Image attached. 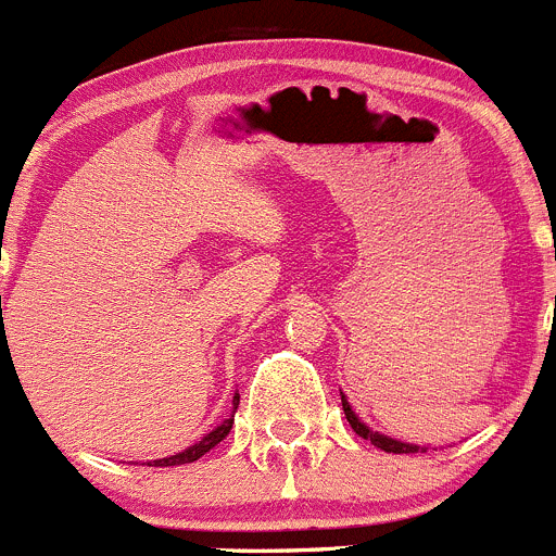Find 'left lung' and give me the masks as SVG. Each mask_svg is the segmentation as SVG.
Listing matches in <instances>:
<instances>
[{
    "label": "left lung",
    "instance_id": "left-lung-1",
    "mask_svg": "<svg viewBox=\"0 0 556 556\" xmlns=\"http://www.w3.org/2000/svg\"><path fill=\"white\" fill-rule=\"evenodd\" d=\"M341 406H343V415H346V420H349V426L354 428V433H361L363 440H371V445H377L379 451H384V453H426L428 447H420V445H409V442H401V440H393V437H388V433H379V431H374V428H368L366 422L361 420V417L354 415L352 412V406H349V401H346V395L341 393Z\"/></svg>",
    "mask_w": 556,
    "mask_h": 556
}]
</instances>
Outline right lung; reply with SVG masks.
<instances>
[{
	"instance_id": "right-lung-1",
	"label": "right lung",
	"mask_w": 556,
	"mask_h": 556,
	"mask_svg": "<svg viewBox=\"0 0 556 556\" xmlns=\"http://www.w3.org/2000/svg\"><path fill=\"white\" fill-rule=\"evenodd\" d=\"M237 404H240V393H235V406H231V415L226 417L224 422H220L218 428H213L210 433H204L202 440L195 442V445L185 447L182 453H177V456H168V458H157V462H150V467H177V464H190V462H199V458L204 456V453L213 451L215 445H218L220 440H226L231 431V422H235V412H237Z\"/></svg>"
}]
</instances>
